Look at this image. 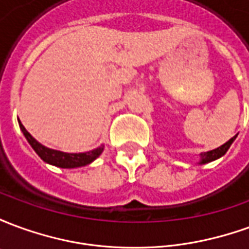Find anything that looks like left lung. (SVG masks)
I'll list each match as a JSON object with an SVG mask.
<instances>
[{
    "label": "left lung",
    "instance_id": "8db88e82",
    "mask_svg": "<svg viewBox=\"0 0 249 249\" xmlns=\"http://www.w3.org/2000/svg\"><path fill=\"white\" fill-rule=\"evenodd\" d=\"M236 137L237 135L233 136L232 139L227 141L225 144H223L219 148H216V149H212V151H208V152H204V153H200V160H198V165H203V164H208L211 161H214V160H217L220 157H223L227 153V151L230 149V146L232 145V142L236 140Z\"/></svg>",
    "mask_w": 249,
    "mask_h": 249
}]
</instances>
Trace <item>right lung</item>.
Masks as SVG:
<instances>
[{"instance_id":"right-lung-1","label":"right lung","mask_w":249,"mask_h":249,"mask_svg":"<svg viewBox=\"0 0 249 249\" xmlns=\"http://www.w3.org/2000/svg\"><path fill=\"white\" fill-rule=\"evenodd\" d=\"M18 124L21 130H22V133H24L25 139L28 140L30 146L35 149L36 153L41 157V160L51 164V165H54V167L68 168V169L85 167L88 164L94 161L104 151V144H101L96 149H92V151L89 152H82V153H66V152L56 151V149H52V148L42 145L41 142L36 140L35 137L25 129V126L21 124L19 120Z\"/></svg>"}]
</instances>
